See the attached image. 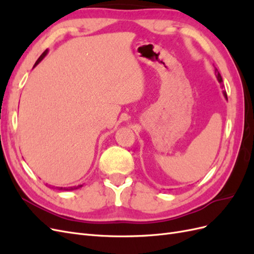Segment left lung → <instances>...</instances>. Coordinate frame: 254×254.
<instances>
[{
  "mask_svg": "<svg viewBox=\"0 0 254 254\" xmlns=\"http://www.w3.org/2000/svg\"><path fill=\"white\" fill-rule=\"evenodd\" d=\"M215 74H216V77H217L218 81H219V82H222V78H221V75L219 74V72H218V70H217V68H216V70H215ZM224 95H225L226 99H227V101H228V97H227V94H226V92H224Z\"/></svg>",
  "mask_w": 254,
  "mask_h": 254,
  "instance_id": "1",
  "label": "left lung"
}]
</instances>
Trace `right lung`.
Here are the masks:
<instances>
[{"label": "right lung", "mask_w": 254, "mask_h": 254, "mask_svg": "<svg viewBox=\"0 0 254 254\" xmlns=\"http://www.w3.org/2000/svg\"><path fill=\"white\" fill-rule=\"evenodd\" d=\"M48 50H45L43 53H42V55L39 57V58H38V60L36 61V64H35V65H34V67L38 64H39L40 63V61L44 58V56L45 55H47V54H48ZM82 186H81V184H80V186H77V187H70V188H57L58 190H77V189H79V188H81Z\"/></svg>", "instance_id": "add662e5"}]
</instances>
